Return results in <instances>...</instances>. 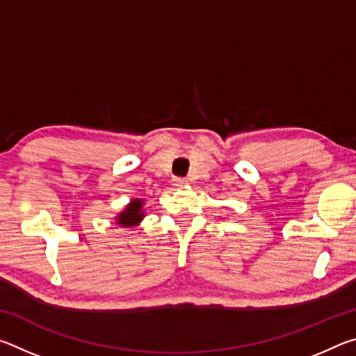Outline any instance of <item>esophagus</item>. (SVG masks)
I'll list each match as a JSON object with an SVG mask.
<instances>
[{
  "mask_svg": "<svg viewBox=\"0 0 356 356\" xmlns=\"http://www.w3.org/2000/svg\"><path fill=\"white\" fill-rule=\"evenodd\" d=\"M172 185L176 186V188H182V186H185V185H186V180H185V179H180V177H177V179H174V180H172Z\"/></svg>",
  "mask_w": 356,
  "mask_h": 356,
  "instance_id": "obj_1",
  "label": "esophagus"
}]
</instances>
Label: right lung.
Masks as SVG:
<instances>
[{
	"label": "right lung",
	"mask_w": 356,
	"mask_h": 356,
	"mask_svg": "<svg viewBox=\"0 0 356 356\" xmlns=\"http://www.w3.org/2000/svg\"><path fill=\"white\" fill-rule=\"evenodd\" d=\"M144 216H146V212H144V200L141 197H134L127 206L124 207V210L114 216V225H118L120 227H136L140 226V222L143 221Z\"/></svg>",
	"instance_id": "add662e5"
}]
</instances>
